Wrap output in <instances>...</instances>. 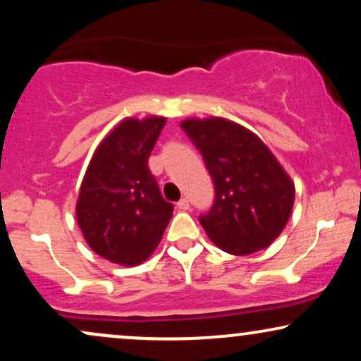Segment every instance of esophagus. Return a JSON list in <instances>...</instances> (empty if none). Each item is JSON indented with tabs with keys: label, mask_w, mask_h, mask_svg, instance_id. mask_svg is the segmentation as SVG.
Wrapping results in <instances>:
<instances>
[{
	"label": "esophagus",
	"mask_w": 361,
	"mask_h": 361,
	"mask_svg": "<svg viewBox=\"0 0 361 361\" xmlns=\"http://www.w3.org/2000/svg\"><path fill=\"white\" fill-rule=\"evenodd\" d=\"M178 209L180 210H188L190 209V202H188V198H181L180 202H178Z\"/></svg>",
	"instance_id": "esophagus-1"
}]
</instances>
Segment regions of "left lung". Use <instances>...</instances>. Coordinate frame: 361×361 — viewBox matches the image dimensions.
<instances>
[{"label":"left lung","instance_id":"8db88e82","mask_svg":"<svg viewBox=\"0 0 361 361\" xmlns=\"http://www.w3.org/2000/svg\"><path fill=\"white\" fill-rule=\"evenodd\" d=\"M181 127L200 149L215 200L200 224L215 246L235 256L264 250L287 226L295 185L250 128L229 118H185Z\"/></svg>","mask_w":361,"mask_h":361}]
</instances>
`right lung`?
Wrapping results in <instances>:
<instances>
[{
    "mask_svg": "<svg viewBox=\"0 0 361 361\" xmlns=\"http://www.w3.org/2000/svg\"><path fill=\"white\" fill-rule=\"evenodd\" d=\"M166 117H127L94 149L82 176L76 221L88 246L122 267L146 261L173 217L147 159Z\"/></svg>",
    "mask_w": 361,
    "mask_h": 361,
    "instance_id": "right-lung-1",
    "label": "right lung"
}]
</instances>
